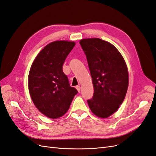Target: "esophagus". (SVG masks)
<instances>
[{
	"instance_id": "1",
	"label": "esophagus",
	"mask_w": 156,
	"mask_h": 156,
	"mask_svg": "<svg viewBox=\"0 0 156 156\" xmlns=\"http://www.w3.org/2000/svg\"><path fill=\"white\" fill-rule=\"evenodd\" d=\"M76 88L78 91H80V90H81V87L80 86H76Z\"/></svg>"
}]
</instances>
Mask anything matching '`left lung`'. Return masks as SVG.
Returning a JSON list of instances; mask_svg holds the SVG:
<instances>
[{
  "mask_svg": "<svg viewBox=\"0 0 156 156\" xmlns=\"http://www.w3.org/2000/svg\"><path fill=\"white\" fill-rule=\"evenodd\" d=\"M80 44L86 55L94 88V96L87 103L95 115L107 118L116 112L126 96L129 86L126 62L108 41L87 38Z\"/></svg>",
  "mask_w": 156,
  "mask_h": 156,
  "instance_id": "left-lung-1",
  "label": "left lung"
}]
</instances>
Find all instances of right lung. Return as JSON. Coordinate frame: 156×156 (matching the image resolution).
Segmentation results:
<instances>
[{"mask_svg": "<svg viewBox=\"0 0 156 156\" xmlns=\"http://www.w3.org/2000/svg\"><path fill=\"white\" fill-rule=\"evenodd\" d=\"M75 45L65 40L51 42L39 52L31 66L28 89L31 100L48 118L63 116L78 93L62 71L63 63Z\"/></svg>", "mask_w": 156, "mask_h": 156, "instance_id": "obj_1", "label": "right lung"}]
</instances>
